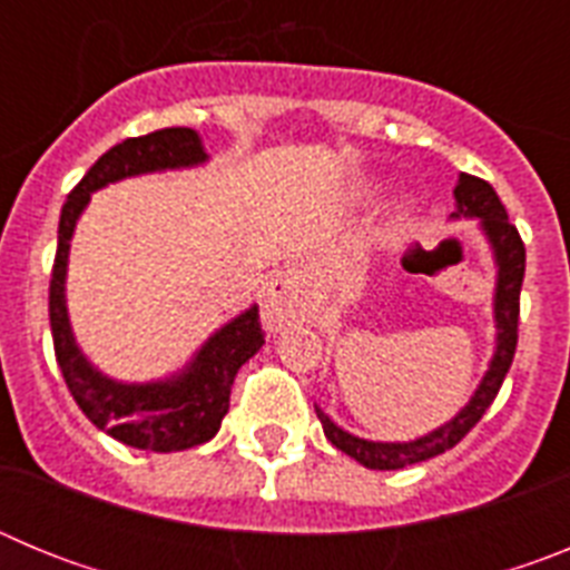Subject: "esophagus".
Wrapping results in <instances>:
<instances>
[{"label":"esophagus","mask_w":570,"mask_h":570,"mask_svg":"<svg viewBox=\"0 0 570 570\" xmlns=\"http://www.w3.org/2000/svg\"><path fill=\"white\" fill-rule=\"evenodd\" d=\"M296 314H299L296 282L288 271H279L262 296V322L268 325V331H282Z\"/></svg>","instance_id":"1"}]
</instances>
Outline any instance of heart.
Listing matches in <instances>:
<instances>
[{"label":"heart","mask_w":570,"mask_h":570,"mask_svg":"<svg viewBox=\"0 0 570 570\" xmlns=\"http://www.w3.org/2000/svg\"><path fill=\"white\" fill-rule=\"evenodd\" d=\"M374 194H376L374 188H365V190H362V196H365V199H371V196H374ZM407 210H411V208H407V203H400V205H396V208H394L396 223H405V219H407Z\"/></svg>","instance_id":"obj_1"}]
</instances>
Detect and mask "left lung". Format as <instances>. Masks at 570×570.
Instances as JSON below:
<instances>
[{"label":"left lung","mask_w":570,"mask_h":570,"mask_svg":"<svg viewBox=\"0 0 570 570\" xmlns=\"http://www.w3.org/2000/svg\"><path fill=\"white\" fill-rule=\"evenodd\" d=\"M462 219L476 223L482 239L488 242V250H491L493 271H497L491 299L493 354L488 360V371L482 374L480 385L473 387V394L468 396L465 405L451 420L436 425L434 431H428V434L407 442H380L356 436L336 425L320 405H314L316 416L322 422V431H325L331 445L340 448L342 454H347L360 465L374 468V471H400L405 465H416V462H425L431 456L451 451L482 420V414H485L497 391H500L508 367L513 362L517 322H520V291L522 276H525V245H522L517 228L508 223L505 205L500 203L497 190L488 183H482V179H476V176L468 174H460V179H456L454 214H451V223H462Z\"/></svg>","instance_id":"obj_1"}]
</instances>
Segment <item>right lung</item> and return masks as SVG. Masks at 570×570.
Segmentation results:
<instances>
[{
	"label": "right lung",
	"mask_w": 570,
	"mask_h": 570,
	"mask_svg": "<svg viewBox=\"0 0 570 570\" xmlns=\"http://www.w3.org/2000/svg\"><path fill=\"white\" fill-rule=\"evenodd\" d=\"M203 136L194 128H165L114 145L70 190L59 216V245L50 276V331L70 394L99 431L139 451H188L214 440L230 405L239 367L265 345L259 308H248L214 331L174 374L148 382H125L99 371L77 342L68 314L70 239L90 194L122 179L165 170H188L208 163Z\"/></svg>",
	"instance_id": "add662e5"
}]
</instances>
